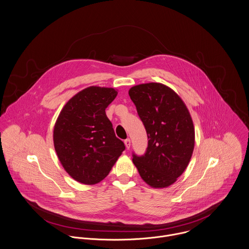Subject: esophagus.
I'll return each instance as SVG.
<instances>
[{"instance_id": "esophagus-1", "label": "esophagus", "mask_w": 249, "mask_h": 249, "mask_svg": "<svg viewBox=\"0 0 249 249\" xmlns=\"http://www.w3.org/2000/svg\"><path fill=\"white\" fill-rule=\"evenodd\" d=\"M130 144H131V142H130V139H129V138H127V139L124 140V145H125L126 149H129V148H130Z\"/></svg>"}]
</instances>
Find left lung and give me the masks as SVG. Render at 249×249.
Here are the masks:
<instances>
[{"mask_svg":"<svg viewBox=\"0 0 249 249\" xmlns=\"http://www.w3.org/2000/svg\"><path fill=\"white\" fill-rule=\"evenodd\" d=\"M128 94L149 139L145 155H133L132 161L147 184L168 187L184 172L193 154L195 131L190 113L178 94L163 84L136 85Z\"/></svg>","mask_w":249,"mask_h":249,"instance_id":"obj_1","label":"left lung"}]
</instances>
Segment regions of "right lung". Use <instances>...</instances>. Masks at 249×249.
Returning a JSON list of instances; mask_svg holds the SVG:
<instances>
[{
  "label": "right lung",
  "mask_w": 249,
  "mask_h": 249,
  "mask_svg": "<svg viewBox=\"0 0 249 249\" xmlns=\"http://www.w3.org/2000/svg\"><path fill=\"white\" fill-rule=\"evenodd\" d=\"M117 94L113 88L88 87L66 103L56 121L53 141L58 159L84 184L101 181L125 149L105 113Z\"/></svg>",
  "instance_id": "right-lung-1"
}]
</instances>
